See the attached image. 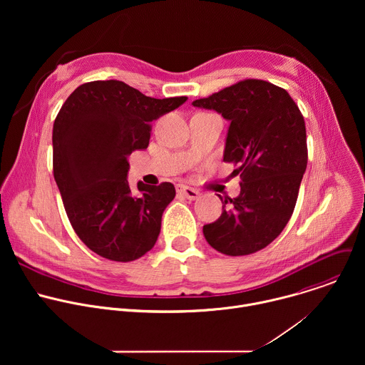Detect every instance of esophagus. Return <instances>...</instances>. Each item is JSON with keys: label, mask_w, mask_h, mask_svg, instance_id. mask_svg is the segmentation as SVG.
<instances>
[{"label": "esophagus", "mask_w": 365, "mask_h": 365, "mask_svg": "<svg viewBox=\"0 0 365 365\" xmlns=\"http://www.w3.org/2000/svg\"><path fill=\"white\" fill-rule=\"evenodd\" d=\"M178 192L180 193V195H183L185 197H187V199H190V200H195V199H197L199 196H200V193L196 190V189H193V187H189V186H185V185H178Z\"/></svg>", "instance_id": "esophagus-1"}]
</instances>
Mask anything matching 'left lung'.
<instances>
[{"label":"left lung","mask_w":365,"mask_h":365,"mask_svg":"<svg viewBox=\"0 0 365 365\" xmlns=\"http://www.w3.org/2000/svg\"><path fill=\"white\" fill-rule=\"evenodd\" d=\"M192 103L231 121L224 162L241 178L237 197L218 195L222 214L203 225V235L231 257L263 250L294 211L307 165L303 115L286 89L262 79L240 81Z\"/></svg>","instance_id":"1"}]
</instances>
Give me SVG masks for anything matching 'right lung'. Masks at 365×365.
I'll list each match as a JSON object with an SVG mask.
<instances>
[{"instance_id":"obj_1","label":"right lung","mask_w":365,"mask_h":365,"mask_svg":"<svg viewBox=\"0 0 365 365\" xmlns=\"http://www.w3.org/2000/svg\"><path fill=\"white\" fill-rule=\"evenodd\" d=\"M187 96L155 99L121 81L78 86L53 124V175L66 215L81 241L111 262L128 263L150 251L176 190L127 182V158L144 150L151 121L180 107Z\"/></svg>"}]
</instances>
